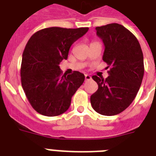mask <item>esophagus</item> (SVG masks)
Instances as JSON below:
<instances>
[{
    "instance_id": "1",
    "label": "esophagus",
    "mask_w": 156,
    "mask_h": 156,
    "mask_svg": "<svg viewBox=\"0 0 156 156\" xmlns=\"http://www.w3.org/2000/svg\"><path fill=\"white\" fill-rule=\"evenodd\" d=\"M85 79H86V81L90 80V79H91V77H90L89 74H85Z\"/></svg>"
}]
</instances>
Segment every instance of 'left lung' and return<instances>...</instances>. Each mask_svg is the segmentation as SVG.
Listing matches in <instances>:
<instances>
[{"mask_svg":"<svg viewBox=\"0 0 156 156\" xmlns=\"http://www.w3.org/2000/svg\"><path fill=\"white\" fill-rule=\"evenodd\" d=\"M95 30L105 47L103 61L110 69L105 79L92 76L98 90L90 96V104L98 113L114 116L130 105L140 88L144 74L143 51L137 38L118 23Z\"/></svg>","mask_w":156,"mask_h":156,"instance_id":"obj_1","label":"left lung"}]
</instances>
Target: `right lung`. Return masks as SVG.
Instances as JSON below:
<instances>
[{"label": "right lung", "instance_id": "1", "mask_svg": "<svg viewBox=\"0 0 156 156\" xmlns=\"http://www.w3.org/2000/svg\"><path fill=\"white\" fill-rule=\"evenodd\" d=\"M88 29L44 28L28 40L23 53L21 82L28 101L41 115L55 116L67 111L71 98L85 80L78 71L63 74L59 65Z\"/></svg>", "mask_w": 156, "mask_h": 156}]
</instances>
